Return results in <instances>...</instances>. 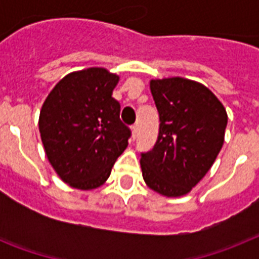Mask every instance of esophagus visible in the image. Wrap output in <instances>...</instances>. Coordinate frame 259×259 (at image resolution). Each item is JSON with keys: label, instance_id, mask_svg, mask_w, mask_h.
Here are the masks:
<instances>
[{"label": "esophagus", "instance_id": "1", "mask_svg": "<svg viewBox=\"0 0 259 259\" xmlns=\"http://www.w3.org/2000/svg\"><path fill=\"white\" fill-rule=\"evenodd\" d=\"M137 134H138V126L137 125L132 126V138L136 140V138H137Z\"/></svg>", "mask_w": 259, "mask_h": 259}]
</instances>
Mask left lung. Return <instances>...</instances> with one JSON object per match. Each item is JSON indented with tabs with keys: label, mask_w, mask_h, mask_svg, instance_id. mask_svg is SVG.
<instances>
[{
	"label": "left lung",
	"mask_w": 259,
	"mask_h": 259,
	"mask_svg": "<svg viewBox=\"0 0 259 259\" xmlns=\"http://www.w3.org/2000/svg\"><path fill=\"white\" fill-rule=\"evenodd\" d=\"M150 93L160 129L153 149L141 154L142 177L162 196H184L217 160L227 113L211 90L180 76L152 79Z\"/></svg>",
	"instance_id": "obj_1"
}]
</instances>
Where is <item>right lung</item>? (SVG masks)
<instances>
[{"mask_svg": "<svg viewBox=\"0 0 259 259\" xmlns=\"http://www.w3.org/2000/svg\"><path fill=\"white\" fill-rule=\"evenodd\" d=\"M119 76L102 67L66 75L42 103L38 130L47 158L72 188L105 184L127 146L130 130L111 95Z\"/></svg>", "mask_w": 259, "mask_h": 259, "instance_id": "obj_1", "label": "right lung"}]
</instances>
